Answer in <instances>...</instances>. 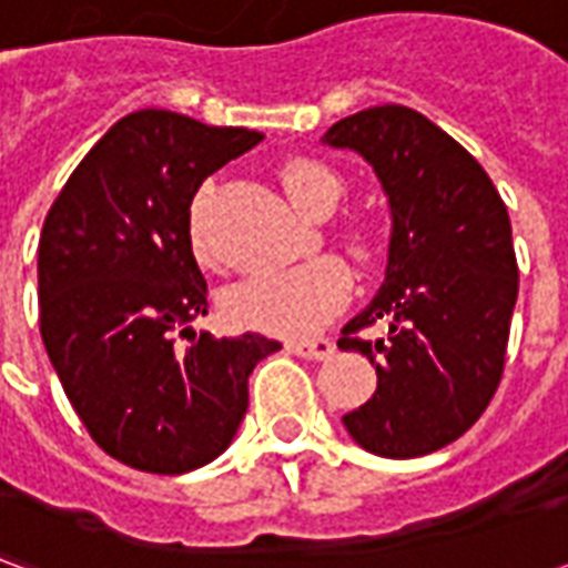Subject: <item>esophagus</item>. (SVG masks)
Segmentation results:
<instances>
[{"label":"esophagus","instance_id":"1","mask_svg":"<svg viewBox=\"0 0 568 568\" xmlns=\"http://www.w3.org/2000/svg\"><path fill=\"white\" fill-rule=\"evenodd\" d=\"M285 349L301 358H316V362H325V358H332L334 344L332 341H325V337H313V341H292V344H285Z\"/></svg>","mask_w":568,"mask_h":568}]
</instances>
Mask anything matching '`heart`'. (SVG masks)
Returning a JSON list of instances; mask_svg holds the SVG:
<instances>
[{
  "mask_svg": "<svg viewBox=\"0 0 568 568\" xmlns=\"http://www.w3.org/2000/svg\"><path fill=\"white\" fill-rule=\"evenodd\" d=\"M288 200L307 215H328L344 197V182L316 161H292L283 170ZM187 243L203 267H219V248L212 243L210 197L197 194L187 212ZM346 252L368 261L374 234L365 224H353L344 234ZM349 301V273L341 261L316 258L292 271L248 276L227 288L222 307L236 328L276 337H304L334 320Z\"/></svg>",
  "mask_w": 568,
  "mask_h": 568,
  "instance_id": "obj_1",
  "label": "heart"
}]
</instances>
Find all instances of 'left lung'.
Masks as SVG:
<instances>
[{"label":"left lung","mask_w":568,"mask_h":568,"mask_svg":"<svg viewBox=\"0 0 568 568\" xmlns=\"http://www.w3.org/2000/svg\"><path fill=\"white\" fill-rule=\"evenodd\" d=\"M322 142L358 151L393 206L383 288L337 341L371 358L377 393L344 426L377 456H426L475 426L499 389L517 301L511 219L484 166L407 105L356 112ZM381 321L387 337L365 342Z\"/></svg>","instance_id":"8db88e82"}]
</instances>
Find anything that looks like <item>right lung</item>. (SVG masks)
I'll return each instance as SVG.
<instances>
[{"label": "right lung", "mask_w": 568, "mask_h": 568, "mask_svg": "<svg viewBox=\"0 0 568 568\" xmlns=\"http://www.w3.org/2000/svg\"><path fill=\"white\" fill-rule=\"evenodd\" d=\"M261 140L142 109L84 154L48 210L44 349L91 438L130 468L185 475L212 463L246 414L248 374L280 349L261 334L191 332L210 310L187 243L191 200L206 175Z\"/></svg>", "instance_id": "right-lung-1"}]
</instances>
